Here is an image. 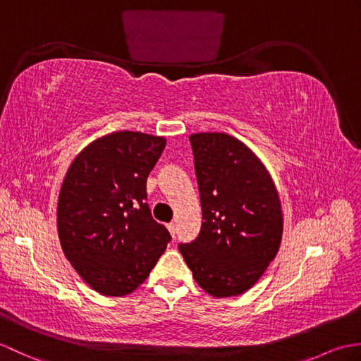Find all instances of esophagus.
Returning <instances> with one entry per match:
<instances>
[{
    "instance_id": "esophagus-1",
    "label": "esophagus",
    "mask_w": 361,
    "mask_h": 361,
    "mask_svg": "<svg viewBox=\"0 0 361 361\" xmlns=\"http://www.w3.org/2000/svg\"><path fill=\"white\" fill-rule=\"evenodd\" d=\"M167 229H169V233H171V235L173 237V235H175V233H176V226H175V224H169V225H167Z\"/></svg>"
}]
</instances>
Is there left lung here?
Masks as SVG:
<instances>
[{
	"label": "left lung",
	"mask_w": 361,
	"mask_h": 361,
	"mask_svg": "<svg viewBox=\"0 0 361 361\" xmlns=\"http://www.w3.org/2000/svg\"><path fill=\"white\" fill-rule=\"evenodd\" d=\"M189 140L202 229L180 251L206 293L242 295L262 278L279 251L283 214L278 189L260 158L237 137L208 132Z\"/></svg>",
	"instance_id": "obj_1"
}]
</instances>
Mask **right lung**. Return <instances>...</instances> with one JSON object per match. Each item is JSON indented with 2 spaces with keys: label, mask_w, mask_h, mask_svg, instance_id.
Returning <instances> with one entry per match:
<instances>
[{
  "label": "right lung",
  "mask_w": 361,
  "mask_h": 361,
  "mask_svg": "<svg viewBox=\"0 0 361 361\" xmlns=\"http://www.w3.org/2000/svg\"><path fill=\"white\" fill-rule=\"evenodd\" d=\"M164 147V136L121 130L83 147L65 173L60 247L82 281L104 296L135 291L171 240L145 203V181Z\"/></svg>",
  "instance_id": "right-lung-1"
}]
</instances>
